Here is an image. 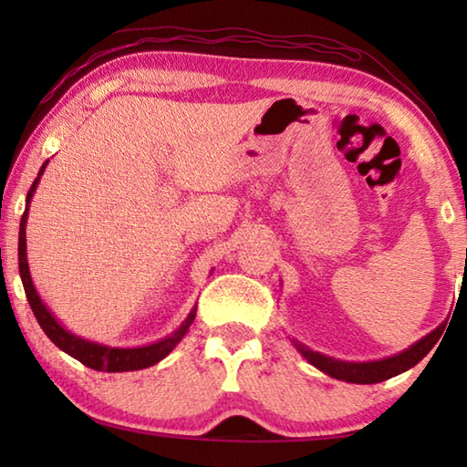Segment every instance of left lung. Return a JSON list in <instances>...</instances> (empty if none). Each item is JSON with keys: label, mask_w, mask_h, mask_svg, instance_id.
I'll use <instances>...</instances> for the list:
<instances>
[{"label": "left lung", "mask_w": 467, "mask_h": 467, "mask_svg": "<svg viewBox=\"0 0 467 467\" xmlns=\"http://www.w3.org/2000/svg\"><path fill=\"white\" fill-rule=\"evenodd\" d=\"M441 326L431 331L429 336H424L422 339H418L416 344H412L408 350L395 354V357L383 358V360H370V362H346V360H337L326 357V354L315 352L311 348H306L305 344L292 339L296 350L303 354V357L311 362L313 367H317L321 373H326L334 379H339V381L346 383H360V385H370V383H381L391 379L395 375L404 373V370L416 367L426 354L431 352V348L437 344V339L441 336Z\"/></svg>", "instance_id": "8db88e82"}]
</instances>
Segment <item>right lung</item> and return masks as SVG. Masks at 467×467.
Here are the masks:
<instances>
[{"mask_svg":"<svg viewBox=\"0 0 467 467\" xmlns=\"http://www.w3.org/2000/svg\"><path fill=\"white\" fill-rule=\"evenodd\" d=\"M47 162L43 164L41 171H38V177L35 179V183H33V187H30V192L26 195V210H25V214H22L20 234H18L20 278H22V284H25L28 305L35 313L38 326L43 327L47 337H49L51 342L59 348V350L69 354V357H74L76 360H80L82 365L90 367L94 370H105V373H125V370H140V368L156 365V362H161L172 350V348H175L181 339H183L189 326H192L195 319L197 306H193L192 313L187 315V319L181 323V327L177 331H172L171 336L158 339V342H154V344L140 346V348H110V346H102L97 342H88V339L78 337L76 334H69V331L53 317L51 311L47 309L45 303L41 300V296H38L33 278H30V270H28V262H26V218H28V203H30V200H33L35 189L38 185V181H41Z\"/></svg>","mask_w":467,"mask_h":467,"instance_id":"1","label":"right lung"}]
</instances>
